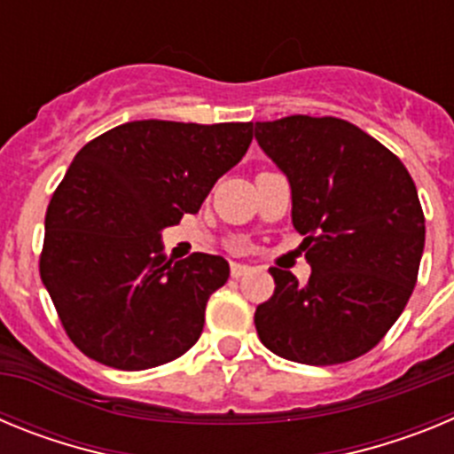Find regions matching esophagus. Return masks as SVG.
Listing matches in <instances>:
<instances>
[{
    "mask_svg": "<svg viewBox=\"0 0 454 454\" xmlns=\"http://www.w3.org/2000/svg\"><path fill=\"white\" fill-rule=\"evenodd\" d=\"M247 272H250V266H246V263H231V277H236V279L247 275Z\"/></svg>",
    "mask_w": 454,
    "mask_h": 454,
    "instance_id": "34e87169",
    "label": "esophagus"
}]
</instances>
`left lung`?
<instances>
[{
    "label": "left lung",
    "instance_id": "obj_1",
    "mask_svg": "<svg viewBox=\"0 0 454 454\" xmlns=\"http://www.w3.org/2000/svg\"><path fill=\"white\" fill-rule=\"evenodd\" d=\"M254 138L291 184L293 227L311 277L270 268L272 298L256 334L277 356L332 366L366 355L416 286L425 218L398 156L339 118L256 122Z\"/></svg>",
    "mask_w": 454,
    "mask_h": 454
}]
</instances>
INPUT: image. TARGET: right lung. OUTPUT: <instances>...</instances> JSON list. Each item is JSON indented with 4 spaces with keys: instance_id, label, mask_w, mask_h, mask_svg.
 I'll list each match as a JSON object with an SVG mask.
<instances>
[{
    "instance_id": "add662e5",
    "label": "right lung",
    "mask_w": 454,
    "mask_h": 454,
    "mask_svg": "<svg viewBox=\"0 0 454 454\" xmlns=\"http://www.w3.org/2000/svg\"><path fill=\"white\" fill-rule=\"evenodd\" d=\"M250 143L252 122L134 120L77 152L47 207L40 277L83 355L145 371L195 346L230 263L172 262L161 231L198 214Z\"/></svg>"
}]
</instances>
